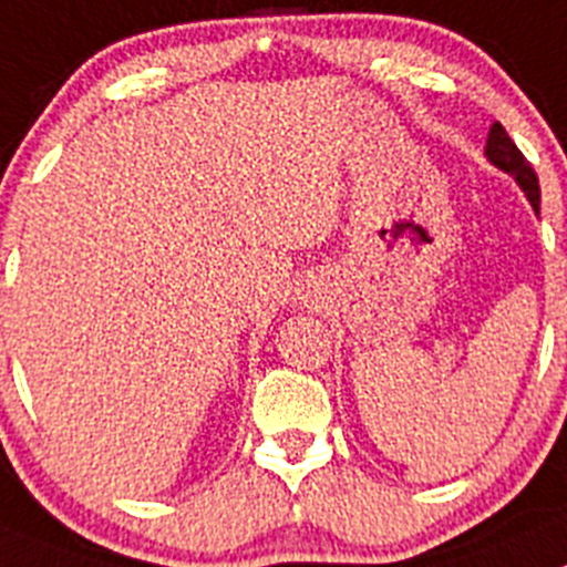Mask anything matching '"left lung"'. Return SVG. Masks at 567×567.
I'll return each mask as SVG.
<instances>
[{
    "instance_id": "1",
    "label": "left lung",
    "mask_w": 567,
    "mask_h": 567,
    "mask_svg": "<svg viewBox=\"0 0 567 567\" xmlns=\"http://www.w3.org/2000/svg\"><path fill=\"white\" fill-rule=\"evenodd\" d=\"M484 155H487V161L495 166V169L506 172V175L520 186V192L526 194V199L532 203L535 214H540V183H537L535 169H532L529 161L523 158V153L515 147V142L506 136V131L498 125V122L489 127Z\"/></svg>"
}]
</instances>
